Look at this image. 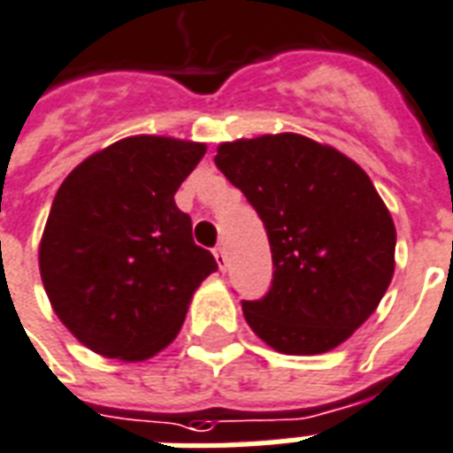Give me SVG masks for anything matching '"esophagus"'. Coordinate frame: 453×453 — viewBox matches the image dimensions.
<instances>
[{
    "label": "esophagus",
    "instance_id": "obj_1",
    "mask_svg": "<svg viewBox=\"0 0 453 453\" xmlns=\"http://www.w3.org/2000/svg\"><path fill=\"white\" fill-rule=\"evenodd\" d=\"M213 256H216V261H219V268H220V270L226 268L227 254H226V247H223V244H219V247L213 249Z\"/></svg>",
    "mask_w": 453,
    "mask_h": 453
}]
</instances>
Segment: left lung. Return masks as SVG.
Here are the masks:
<instances>
[{
  "mask_svg": "<svg viewBox=\"0 0 453 453\" xmlns=\"http://www.w3.org/2000/svg\"><path fill=\"white\" fill-rule=\"evenodd\" d=\"M219 166L256 209L273 282L242 301L275 350L317 355L365 324L395 273V226L372 178L329 145L298 134L223 143Z\"/></svg>",
  "mask_w": 453,
  "mask_h": 453,
  "instance_id": "left-lung-1",
  "label": "left lung"
}]
</instances>
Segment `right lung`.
<instances>
[{
    "mask_svg": "<svg viewBox=\"0 0 453 453\" xmlns=\"http://www.w3.org/2000/svg\"><path fill=\"white\" fill-rule=\"evenodd\" d=\"M206 145L131 136L77 166L53 197L39 270L56 315L105 357H152L176 338L216 265L173 202Z\"/></svg>",
    "mask_w": 453,
    "mask_h": 453,
    "instance_id": "right-lung-1",
    "label": "right lung"
}]
</instances>
